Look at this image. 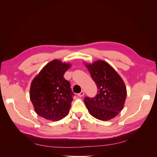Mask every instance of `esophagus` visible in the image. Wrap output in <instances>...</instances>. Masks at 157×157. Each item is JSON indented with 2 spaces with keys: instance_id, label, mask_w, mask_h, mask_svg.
<instances>
[{
  "instance_id": "obj_1",
  "label": "esophagus",
  "mask_w": 157,
  "mask_h": 157,
  "mask_svg": "<svg viewBox=\"0 0 157 157\" xmlns=\"http://www.w3.org/2000/svg\"><path fill=\"white\" fill-rule=\"evenodd\" d=\"M84 95V91H81V92H80L79 94H78V96L79 97H82Z\"/></svg>"
}]
</instances>
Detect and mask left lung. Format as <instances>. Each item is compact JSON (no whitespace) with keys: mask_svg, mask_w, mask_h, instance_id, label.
I'll return each instance as SVG.
<instances>
[{"mask_svg":"<svg viewBox=\"0 0 157 157\" xmlns=\"http://www.w3.org/2000/svg\"><path fill=\"white\" fill-rule=\"evenodd\" d=\"M98 88L93 98L84 101L90 115L98 120L109 121L122 110L126 98V88L122 78L111 66L103 60L86 64Z\"/></svg>","mask_w":157,"mask_h":157,"instance_id":"obj_1","label":"left lung"}]
</instances>
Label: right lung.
I'll list each match as a JSON object with an SVG mask.
<instances>
[{"label": "right lung", "mask_w": 157, "mask_h": 157, "mask_svg": "<svg viewBox=\"0 0 157 157\" xmlns=\"http://www.w3.org/2000/svg\"><path fill=\"white\" fill-rule=\"evenodd\" d=\"M71 65L54 59L46 65L33 80L30 99L37 115L58 121L67 115L74 94L63 75Z\"/></svg>", "instance_id": "add662e5"}]
</instances>
